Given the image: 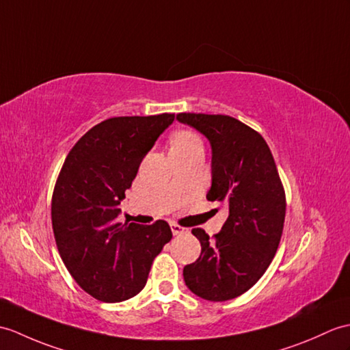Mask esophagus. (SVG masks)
<instances>
[{"mask_svg":"<svg viewBox=\"0 0 350 350\" xmlns=\"http://www.w3.org/2000/svg\"><path fill=\"white\" fill-rule=\"evenodd\" d=\"M172 231H173V235H182L185 232H188V230L182 228V226L177 225V224H172Z\"/></svg>","mask_w":350,"mask_h":350,"instance_id":"esophagus-1","label":"esophagus"}]
</instances>
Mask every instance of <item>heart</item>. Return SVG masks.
I'll return each instance as SVG.
<instances>
[{"mask_svg":"<svg viewBox=\"0 0 350 350\" xmlns=\"http://www.w3.org/2000/svg\"><path fill=\"white\" fill-rule=\"evenodd\" d=\"M192 148H202V142L198 137V134H195L192 131H178L173 135L172 138V144H170V149H192Z\"/></svg>","mask_w":350,"mask_h":350,"instance_id":"1","label":"heart"}]
</instances>
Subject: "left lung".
Returning <instances> with one entry per match:
<instances>
[{
    "label": "left lung",
    "instance_id": "8db88e82",
    "mask_svg": "<svg viewBox=\"0 0 350 350\" xmlns=\"http://www.w3.org/2000/svg\"><path fill=\"white\" fill-rule=\"evenodd\" d=\"M176 119L210 142L207 200L230 208L213 239L204 230H192L201 255L183 268V279L195 295L226 301L245 294L271 264L285 222V191L271 150L255 129L225 115L178 113Z\"/></svg>",
    "mask_w": 350,
    "mask_h": 350
}]
</instances>
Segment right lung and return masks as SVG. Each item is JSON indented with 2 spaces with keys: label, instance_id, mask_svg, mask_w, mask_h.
<instances>
[{
  "label": "right lung",
  "instance_id": "right-lung-1",
  "mask_svg": "<svg viewBox=\"0 0 350 350\" xmlns=\"http://www.w3.org/2000/svg\"><path fill=\"white\" fill-rule=\"evenodd\" d=\"M173 120L170 113L103 120L65 158L52 197L56 246L79 286L100 301L137 295L173 237L165 221L116 222L143 158Z\"/></svg>",
  "mask_w": 350,
  "mask_h": 350
}]
</instances>
